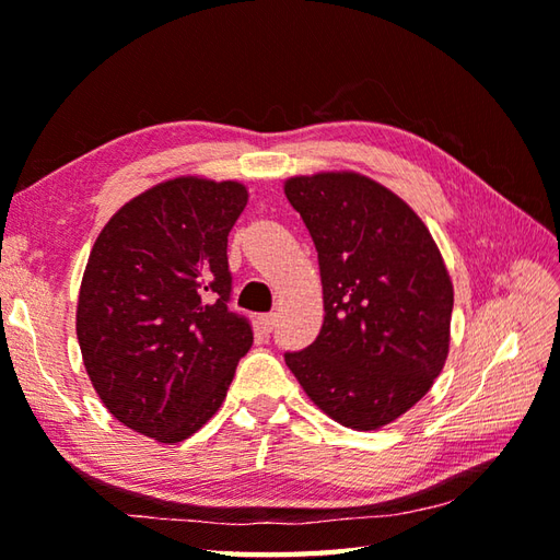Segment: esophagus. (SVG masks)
Masks as SVG:
<instances>
[{"label": "esophagus", "instance_id": "obj_1", "mask_svg": "<svg viewBox=\"0 0 560 560\" xmlns=\"http://www.w3.org/2000/svg\"><path fill=\"white\" fill-rule=\"evenodd\" d=\"M277 323H279V317L273 315V313L259 317V327H261V331H265V335H271L273 327H277Z\"/></svg>", "mask_w": 560, "mask_h": 560}]
</instances>
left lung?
Wrapping results in <instances>:
<instances>
[{"label": "left lung", "mask_w": 560, "mask_h": 560, "mask_svg": "<svg viewBox=\"0 0 560 560\" xmlns=\"http://www.w3.org/2000/svg\"><path fill=\"white\" fill-rule=\"evenodd\" d=\"M317 249L325 323L287 365L329 419L377 431L443 371L455 291L431 231L407 201L353 171L283 183Z\"/></svg>", "instance_id": "8db88e82"}]
</instances>
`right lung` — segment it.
Wrapping results in <instances>:
<instances>
[{
    "instance_id": "1",
    "label": "right lung",
    "mask_w": 560,
    "mask_h": 560,
    "mask_svg": "<svg viewBox=\"0 0 560 560\" xmlns=\"http://www.w3.org/2000/svg\"><path fill=\"white\" fill-rule=\"evenodd\" d=\"M247 205L235 180L180 175L129 199L103 225L83 271L77 337L117 421L180 443L225 399L253 347L229 311V233Z\"/></svg>"
}]
</instances>
